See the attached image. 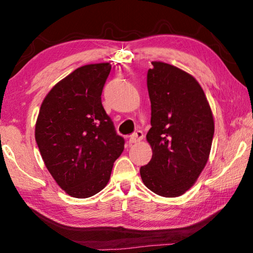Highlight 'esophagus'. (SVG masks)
<instances>
[{"label": "esophagus", "mask_w": 253, "mask_h": 253, "mask_svg": "<svg viewBox=\"0 0 253 253\" xmlns=\"http://www.w3.org/2000/svg\"><path fill=\"white\" fill-rule=\"evenodd\" d=\"M144 138V134L143 131L140 130H137L134 134H131L129 137V144H135V143H138L140 142Z\"/></svg>", "instance_id": "esophagus-1"}]
</instances>
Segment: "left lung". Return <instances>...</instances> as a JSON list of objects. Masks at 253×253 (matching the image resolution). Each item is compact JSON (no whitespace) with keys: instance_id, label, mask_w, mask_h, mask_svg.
I'll return each instance as SVG.
<instances>
[{"instance_id":"left-lung-1","label":"left lung","mask_w":253,"mask_h":253,"mask_svg":"<svg viewBox=\"0 0 253 253\" xmlns=\"http://www.w3.org/2000/svg\"><path fill=\"white\" fill-rule=\"evenodd\" d=\"M152 65L147 72L152 128L146 139L153 156L139 172L154 193L176 198L194 185L209 160L213 115L193 76L165 62Z\"/></svg>"}]
</instances>
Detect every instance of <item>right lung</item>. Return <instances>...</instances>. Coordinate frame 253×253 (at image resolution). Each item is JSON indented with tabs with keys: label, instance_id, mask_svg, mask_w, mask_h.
Here are the masks:
<instances>
[{
	"label": "right lung",
	"instance_id": "right-lung-1",
	"mask_svg": "<svg viewBox=\"0 0 253 253\" xmlns=\"http://www.w3.org/2000/svg\"><path fill=\"white\" fill-rule=\"evenodd\" d=\"M110 63L83 66L51 89L36 123L46 169L70 196L85 199L108 183L125 140L101 104Z\"/></svg>",
	"mask_w": 253,
	"mask_h": 253
}]
</instances>
